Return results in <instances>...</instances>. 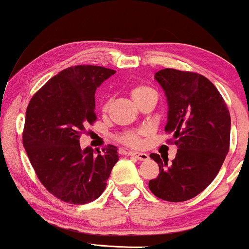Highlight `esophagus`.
Segmentation results:
<instances>
[{"label":"esophagus","instance_id":"obj_1","mask_svg":"<svg viewBox=\"0 0 249 249\" xmlns=\"http://www.w3.org/2000/svg\"><path fill=\"white\" fill-rule=\"evenodd\" d=\"M128 156H132L138 160H147L148 159V154L142 152H128Z\"/></svg>","mask_w":249,"mask_h":249}]
</instances>
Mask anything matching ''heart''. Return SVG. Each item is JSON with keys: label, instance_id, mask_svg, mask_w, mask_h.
<instances>
[{"label": "heart", "instance_id": "1", "mask_svg": "<svg viewBox=\"0 0 249 249\" xmlns=\"http://www.w3.org/2000/svg\"><path fill=\"white\" fill-rule=\"evenodd\" d=\"M131 97L133 98L134 102H138L139 99L144 98L147 95H152V93H156L153 91V89L144 84H137L133 85L130 90ZM108 104H110V99H107V102L103 105V110H107ZM142 134H145V130H139V131H128V132H125L119 136V141L124 144L130 145V146H139L141 145V137Z\"/></svg>", "mask_w": 249, "mask_h": 249}]
</instances>
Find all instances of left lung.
Masks as SVG:
<instances>
[{"label":"left lung","instance_id":"8db88e82","mask_svg":"<svg viewBox=\"0 0 249 249\" xmlns=\"http://www.w3.org/2000/svg\"><path fill=\"white\" fill-rule=\"evenodd\" d=\"M167 99L171 142L178 146L176 158L157 153L156 179L148 187L159 199L171 202L192 199L213 181L230 150L231 116L218 89L206 77L190 71L162 69L154 75Z\"/></svg>","mask_w":249,"mask_h":249}]
</instances>
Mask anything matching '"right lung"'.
Returning a JSON list of instances; mask_svg holds the SVG:
<instances>
[{
	"label": "right lung",
	"mask_w": 249,
	"mask_h": 249,
	"mask_svg": "<svg viewBox=\"0 0 249 249\" xmlns=\"http://www.w3.org/2000/svg\"><path fill=\"white\" fill-rule=\"evenodd\" d=\"M115 70L76 65L53 76L33 96L25 112L23 146L37 178L57 199L84 205L104 192L119 156L81 148L79 138L96 122L95 92Z\"/></svg>",
	"instance_id": "right-lung-1"
}]
</instances>
